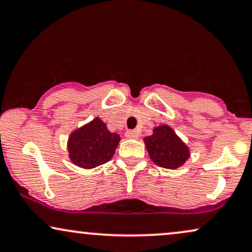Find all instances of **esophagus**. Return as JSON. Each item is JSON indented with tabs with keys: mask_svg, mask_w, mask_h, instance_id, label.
<instances>
[{
	"mask_svg": "<svg viewBox=\"0 0 252 252\" xmlns=\"http://www.w3.org/2000/svg\"><path fill=\"white\" fill-rule=\"evenodd\" d=\"M126 137L130 139H137L138 138V132H137L136 130H128V131L126 132Z\"/></svg>",
	"mask_w": 252,
	"mask_h": 252,
	"instance_id": "obj_1",
	"label": "esophagus"
}]
</instances>
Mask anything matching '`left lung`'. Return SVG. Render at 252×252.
Returning a JSON list of instances; mask_svg holds the SVG:
<instances>
[{"instance_id": "obj_1", "label": "left lung", "mask_w": 252, "mask_h": 252, "mask_svg": "<svg viewBox=\"0 0 252 252\" xmlns=\"http://www.w3.org/2000/svg\"><path fill=\"white\" fill-rule=\"evenodd\" d=\"M151 160L158 166L174 170L189 158V150L179 136L168 126H159L154 133L144 138Z\"/></svg>"}]
</instances>
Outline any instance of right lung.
Segmentation results:
<instances>
[{"label":"right lung","instance_id":"add662e5","mask_svg":"<svg viewBox=\"0 0 252 252\" xmlns=\"http://www.w3.org/2000/svg\"><path fill=\"white\" fill-rule=\"evenodd\" d=\"M121 137L110 132L98 117L76 129L69 135L67 150L69 159L76 166L94 168L113 158Z\"/></svg>","mask_w":252,"mask_h":252}]
</instances>
